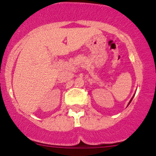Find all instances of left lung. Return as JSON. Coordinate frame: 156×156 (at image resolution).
<instances>
[{
	"mask_svg": "<svg viewBox=\"0 0 156 156\" xmlns=\"http://www.w3.org/2000/svg\"><path fill=\"white\" fill-rule=\"evenodd\" d=\"M132 99H133V98H131V100H130V102H129V103H130V102H131V101H132Z\"/></svg>",
	"mask_w": 156,
	"mask_h": 156,
	"instance_id": "left-lung-1",
	"label": "left lung"
}]
</instances>
